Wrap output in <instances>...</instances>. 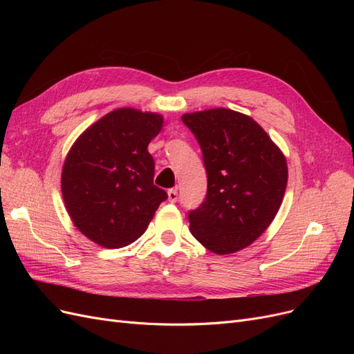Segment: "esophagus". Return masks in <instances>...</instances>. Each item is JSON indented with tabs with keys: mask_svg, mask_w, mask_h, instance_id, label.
<instances>
[{
	"mask_svg": "<svg viewBox=\"0 0 354 354\" xmlns=\"http://www.w3.org/2000/svg\"><path fill=\"white\" fill-rule=\"evenodd\" d=\"M177 198H178L177 190H176V189H169V190H168V201H169V202H176Z\"/></svg>",
	"mask_w": 354,
	"mask_h": 354,
	"instance_id": "34e87169",
	"label": "esophagus"
}]
</instances>
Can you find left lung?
Instances as JSON below:
<instances>
[{
	"label": "left lung",
	"instance_id": "left-lung-1",
	"mask_svg": "<svg viewBox=\"0 0 354 354\" xmlns=\"http://www.w3.org/2000/svg\"><path fill=\"white\" fill-rule=\"evenodd\" d=\"M181 121L199 142L208 174L205 201L189 212L190 232L214 254L238 252L259 239L279 211L286 158L245 113L217 108L185 113Z\"/></svg>",
	"mask_w": 354,
	"mask_h": 354
}]
</instances>
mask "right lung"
<instances>
[{
    "label": "right lung",
    "instance_id": "obj_1",
    "mask_svg": "<svg viewBox=\"0 0 354 354\" xmlns=\"http://www.w3.org/2000/svg\"><path fill=\"white\" fill-rule=\"evenodd\" d=\"M164 116L120 108L102 116L71 146L62 168V196L84 236L104 248L137 241L152 221L165 190L153 185L147 146Z\"/></svg>",
    "mask_w": 354,
    "mask_h": 354
}]
</instances>
